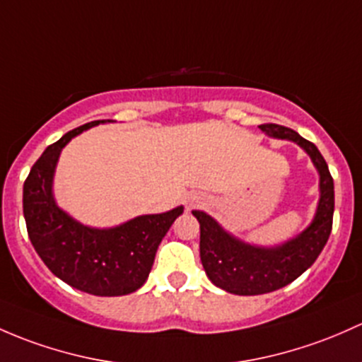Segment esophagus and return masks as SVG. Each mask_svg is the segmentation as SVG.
Returning a JSON list of instances; mask_svg holds the SVG:
<instances>
[{
  "label": "esophagus",
  "mask_w": 362,
  "mask_h": 362,
  "mask_svg": "<svg viewBox=\"0 0 362 362\" xmlns=\"http://www.w3.org/2000/svg\"><path fill=\"white\" fill-rule=\"evenodd\" d=\"M189 206H192V201H191V203H189Z\"/></svg>",
  "instance_id": "esophagus-1"
}]
</instances>
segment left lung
Returning a JSON list of instances; mask_svg holds the SVG:
<instances>
[{
    "instance_id": "left-lung-1",
    "label": "left lung",
    "mask_w": 362,
    "mask_h": 362,
    "mask_svg": "<svg viewBox=\"0 0 362 362\" xmlns=\"http://www.w3.org/2000/svg\"><path fill=\"white\" fill-rule=\"evenodd\" d=\"M258 128L274 139L298 144L310 156L319 171V203L310 226L296 238L274 248L248 245L223 230L204 211H192L201 229L199 255L204 272L215 286L234 295H264L290 284L314 264L333 227V178L317 147L281 124L267 123Z\"/></svg>"
}]
</instances>
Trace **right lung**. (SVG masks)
I'll use <instances>...</instances> for the list:
<instances>
[{"instance_id":"obj_1","label":"right lung","mask_w":362,"mask_h":362,"mask_svg":"<svg viewBox=\"0 0 362 362\" xmlns=\"http://www.w3.org/2000/svg\"><path fill=\"white\" fill-rule=\"evenodd\" d=\"M107 121L83 124L48 146L25 178L22 203L30 243L59 279L90 295L121 296L146 283L159 243L184 208L93 229L57 206L52 187L60 152L76 135Z\"/></svg>"}]
</instances>
